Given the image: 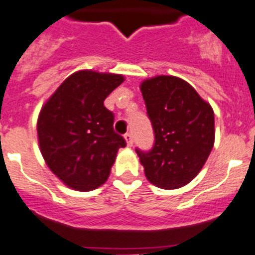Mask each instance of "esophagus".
<instances>
[{
  "mask_svg": "<svg viewBox=\"0 0 255 255\" xmlns=\"http://www.w3.org/2000/svg\"><path fill=\"white\" fill-rule=\"evenodd\" d=\"M124 138H126V141H127V146L131 147L132 145H133V136H132L129 132H127V133L124 134Z\"/></svg>",
  "mask_w": 255,
  "mask_h": 255,
  "instance_id": "obj_1",
  "label": "esophagus"
}]
</instances>
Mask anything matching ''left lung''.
<instances>
[{
  "instance_id": "left-lung-1",
  "label": "left lung",
  "mask_w": 255,
  "mask_h": 255,
  "mask_svg": "<svg viewBox=\"0 0 255 255\" xmlns=\"http://www.w3.org/2000/svg\"><path fill=\"white\" fill-rule=\"evenodd\" d=\"M154 131L150 150L136 149L146 179L162 189H177L204 167L215 140L214 111L183 79L157 76L141 84Z\"/></svg>"
}]
</instances>
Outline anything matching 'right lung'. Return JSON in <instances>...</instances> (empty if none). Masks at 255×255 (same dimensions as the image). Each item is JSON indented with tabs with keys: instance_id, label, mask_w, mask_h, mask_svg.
<instances>
[{
	"instance_id": "add662e5",
	"label": "right lung",
	"mask_w": 255,
	"mask_h": 255,
	"mask_svg": "<svg viewBox=\"0 0 255 255\" xmlns=\"http://www.w3.org/2000/svg\"><path fill=\"white\" fill-rule=\"evenodd\" d=\"M122 75L79 71L68 76L38 115L42 157L53 174L76 190L96 189L108 180L123 136L114 131V114L104 106Z\"/></svg>"
}]
</instances>
